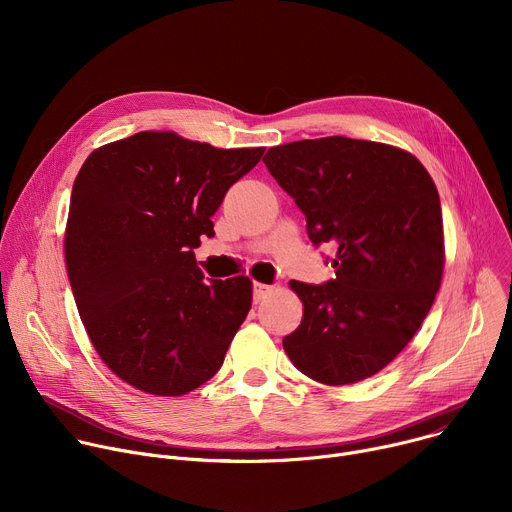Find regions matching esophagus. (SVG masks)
<instances>
[{"instance_id": "esophagus-1", "label": "esophagus", "mask_w": 512, "mask_h": 512, "mask_svg": "<svg viewBox=\"0 0 512 512\" xmlns=\"http://www.w3.org/2000/svg\"><path fill=\"white\" fill-rule=\"evenodd\" d=\"M269 291H271V287H269V285L255 281V283H253V302H255V304H257V302H261V300L269 294Z\"/></svg>"}]
</instances>
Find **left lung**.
I'll return each instance as SVG.
<instances>
[{
	"mask_svg": "<svg viewBox=\"0 0 512 512\" xmlns=\"http://www.w3.org/2000/svg\"><path fill=\"white\" fill-rule=\"evenodd\" d=\"M263 164L330 243L336 277L291 281L304 302L283 348L324 385L369 379L407 346L440 289L444 225L427 170L393 145L342 135L271 148ZM328 263V257H326Z\"/></svg>",
	"mask_w": 512,
	"mask_h": 512,
	"instance_id": "8db88e82",
	"label": "left lung"
}]
</instances>
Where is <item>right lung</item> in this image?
I'll list each match as a JSON object with an SVG mask.
<instances>
[{"label":"right lung","mask_w":512,"mask_h":512,"mask_svg":"<svg viewBox=\"0 0 512 512\" xmlns=\"http://www.w3.org/2000/svg\"><path fill=\"white\" fill-rule=\"evenodd\" d=\"M263 152L139 131L83 164L64 237L68 279L95 350L131 387L178 397L221 369L251 310V279L206 283L194 249Z\"/></svg>","instance_id":"add662e5"}]
</instances>
